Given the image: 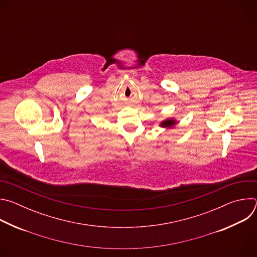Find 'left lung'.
I'll return each mask as SVG.
<instances>
[{
  "label": "left lung",
  "instance_id": "8db88e82",
  "mask_svg": "<svg viewBox=\"0 0 257 257\" xmlns=\"http://www.w3.org/2000/svg\"><path fill=\"white\" fill-rule=\"evenodd\" d=\"M176 123H177L176 120H174L173 118H170V119H167V120L163 121L160 124V126L163 127V128H172L174 125H176Z\"/></svg>",
  "mask_w": 257,
  "mask_h": 257
}]
</instances>
